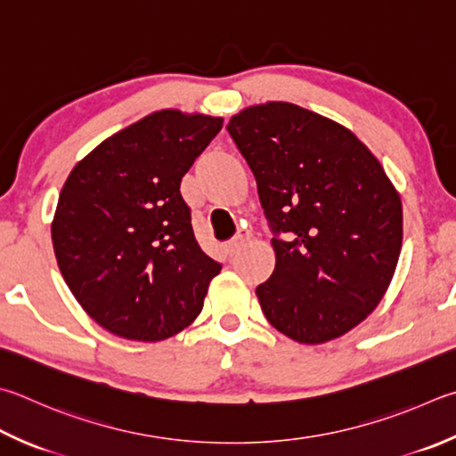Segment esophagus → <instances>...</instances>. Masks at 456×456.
I'll list each match as a JSON object with an SVG mask.
<instances>
[{
	"mask_svg": "<svg viewBox=\"0 0 456 456\" xmlns=\"http://www.w3.org/2000/svg\"><path fill=\"white\" fill-rule=\"evenodd\" d=\"M249 239H251V231L249 229H241L233 239H231V241H227L225 245H223V249H225V255L233 256L247 241H249Z\"/></svg>",
	"mask_w": 456,
	"mask_h": 456,
	"instance_id": "1",
	"label": "esophagus"
}]
</instances>
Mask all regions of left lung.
<instances>
[{
    "label": "left lung",
    "mask_w": 456,
    "mask_h": 456,
    "mask_svg": "<svg viewBox=\"0 0 456 456\" xmlns=\"http://www.w3.org/2000/svg\"><path fill=\"white\" fill-rule=\"evenodd\" d=\"M249 163L277 263L256 287L265 317L299 343L357 327L399 261L403 207L387 173L349 129L273 102L227 126Z\"/></svg>",
    "instance_id": "1"
}]
</instances>
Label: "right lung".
<instances>
[{"mask_svg": "<svg viewBox=\"0 0 456 456\" xmlns=\"http://www.w3.org/2000/svg\"><path fill=\"white\" fill-rule=\"evenodd\" d=\"M221 127L209 115L151 113L97 145L65 181L52 225L57 265L110 333L163 341L201 313L221 263L197 243L181 179Z\"/></svg>", "mask_w": 456, "mask_h": 456, "instance_id": "right-lung-1", "label": "right lung"}]
</instances>
